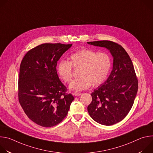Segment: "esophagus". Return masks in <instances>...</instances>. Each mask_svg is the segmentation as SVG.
<instances>
[{
    "mask_svg": "<svg viewBox=\"0 0 153 153\" xmlns=\"http://www.w3.org/2000/svg\"><path fill=\"white\" fill-rule=\"evenodd\" d=\"M82 94L81 93H79V92H77V91H75L74 93V95L75 96H80V95H82Z\"/></svg>",
    "mask_w": 153,
    "mask_h": 153,
    "instance_id": "34e87169",
    "label": "esophagus"
}]
</instances>
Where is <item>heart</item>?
Returning <instances> with one entry per match:
<instances>
[{
	"label": "heart",
	"mask_w": 153,
	"mask_h": 153,
	"mask_svg": "<svg viewBox=\"0 0 153 153\" xmlns=\"http://www.w3.org/2000/svg\"><path fill=\"white\" fill-rule=\"evenodd\" d=\"M111 67V58L105 52H97L90 49L78 50L69 57V62L62 60L57 65L56 70L60 78L68 83L73 77V67L80 69V77L73 80L69 88L82 91L92 85L98 86L106 80Z\"/></svg>",
	"instance_id": "b5f03b06"
}]
</instances>
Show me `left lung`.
<instances>
[{
    "mask_svg": "<svg viewBox=\"0 0 153 153\" xmlns=\"http://www.w3.org/2000/svg\"><path fill=\"white\" fill-rule=\"evenodd\" d=\"M105 47L113 57V67L107 80L91 94L88 106L91 117L97 123L110 126L122 120L131 109L138 90V80L131 59L118 43L110 40L87 42Z\"/></svg>",
    "mask_w": 153,
    "mask_h": 153,
    "instance_id": "1",
    "label": "left lung"
}]
</instances>
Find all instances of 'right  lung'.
<instances>
[{"instance_id":"add662e5","label":"right lung","mask_w":153,"mask_h":153,"mask_svg":"<svg viewBox=\"0 0 153 153\" xmlns=\"http://www.w3.org/2000/svg\"><path fill=\"white\" fill-rule=\"evenodd\" d=\"M72 44L43 43L30 50L20 66L18 80L19 103L33 122L52 127L67 116L74 99L60 80L57 61Z\"/></svg>"}]
</instances>
